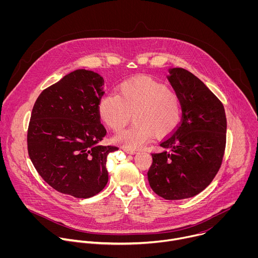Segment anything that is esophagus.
Instances as JSON below:
<instances>
[{
	"instance_id": "1",
	"label": "esophagus",
	"mask_w": 258,
	"mask_h": 258,
	"mask_svg": "<svg viewBox=\"0 0 258 258\" xmlns=\"http://www.w3.org/2000/svg\"><path fill=\"white\" fill-rule=\"evenodd\" d=\"M123 151H125L127 154H136L137 151L134 150V149H130V148H126V147H123Z\"/></svg>"
}]
</instances>
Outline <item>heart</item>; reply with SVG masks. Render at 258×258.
I'll use <instances>...</instances> for the list:
<instances>
[{"label": "heart", "instance_id": "obj_1", "mask_svg": "<svg viewBox=\"0 0 258 258\" xmlns=\"http://www.w3.org/2000/svg\"><path fill=\"white\" fill-rule=\"evenodd\" d=\"M98 110L102 120L114 131L121 130L133 113L134 123L114 137L118 144L130 149L140 148L154 134L157 137L171 134L178 125L181 113L177 95L148 76L122 82L117 88V95H103Z\"/></svg>", "mask_w": 258, "mask_h": 258}]
</instances>
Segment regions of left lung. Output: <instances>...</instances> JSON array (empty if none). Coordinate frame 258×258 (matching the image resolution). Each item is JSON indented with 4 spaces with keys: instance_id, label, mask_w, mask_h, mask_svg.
Listing matches in <instances>:
<instances>
[{
    "instance_id": "8db88e82",
    "label": "left lung",
    "mask_w": 258,
    "mask_h": 258,
    "mask_svg": "<svg viewBox=\"0 0 258 258\" xmlns=\"http://www.w3.org/2000/svg\"><path fill=\"white\" fill-rule=\"evenodd\" d=\"M181 106V120L152 153L148 180L166 200L202 192L216 175L226 148L227 118L223 103L190 71L169 69L167 77Z\"/></svg>"
}]
</instances>
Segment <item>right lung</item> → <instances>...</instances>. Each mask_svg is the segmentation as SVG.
<instances>
[{
	"label": "right lung",
	"instance_id": "obj_1",
	"mask_svg": "<svg viewBox=\"0 0 258 258\" xmlns=\"http://www.w3.org/2000/svg\"><path fill=\"white\" fill-rule=\"evenodd\" d=\"M104 80L86 69L72 71L36 99L27 131V150L36 171L56 191L90 198L108 181L106 161L115 146L101 141L106 130L98 105Z\"/></svg>",
	"mask_w": 258,
	"mask_h": 258
}]
</instances>
